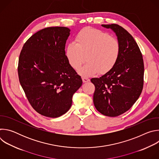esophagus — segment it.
<instances>
[{"label":"esophagus","mask_w":159,"mask_h":159,"mask_svg":"<svg viewBox=\"0 0 159 159\" xmlns=\"http://www.w3.org/2000/svg\"><path fill=\"white\" fill-rule=\"evenodd\" d=\"M82 81H83V82H87L90 81V79H88V78H86V77H83L82 78Z\"/></svg>","instance_id":"1"}]
</instances>
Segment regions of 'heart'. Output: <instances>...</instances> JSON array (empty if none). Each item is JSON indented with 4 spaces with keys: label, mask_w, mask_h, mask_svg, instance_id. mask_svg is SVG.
<instances>
[{
    "label": "heart",
    "mask_w": 159,
    "mask_h": 159,
    "mask_svg": "<svg viewBox=\"0 0 159 159\" xmlns=\"http://www.w3.org/2000/svg\"><path fill=\"white\" fill-rule=\"evenodd\" d=\"M76 43L66 45L65 55L70 65L78 70L85 61L87 63L79 70L85 77L99 72L106 74L116 65L120 53L118 39L109 34L93 28H85L75 37Z\"/></svg>",
    "instance_id": "obj_1"
}]
</instances>
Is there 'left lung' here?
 I'll return each mask as SVG.
<instances>
[{"mask_svg":"<svg viewBox=\"0 0 159 159\" xmlns=\"http://www.w3.org/2000/svg\"><path fill=\"white\" fill-rule=\"evenodd\" d=\"M102 26L116 33L120 44V53L110 71L99 78L90 80L95 85L93 101L101 114L115 117L129 110L142 93L143 60L137 43L126 30L116 24Z\"/></svg>","mask_w":159,"mask_h":159,"instance_id":"obj_1","label":"left lung"}]
</instances>
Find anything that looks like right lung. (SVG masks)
<instances>
[{
	"mask_svg": "<svg viewBox=\"0 0 159 159\" xmlns=\"http://www.w3.org/2000/svg\"><path fill=\"white\" fill-rule=\"evenodd\" d=\"M70 30L44 28L25 43L18 63V75L33 109L39 114L58 118L69 111L72 96L82 84L65 55Z\"/></svg>",
	"mask_w": 159,
	"mask_h": 159,
	"instance_id": "1",
	"label": "right lung"
}]
</instances>
